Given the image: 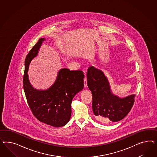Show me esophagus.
Here are the masks:
<instances>
[{
    "mask_svg": "<svg viewBox=\"0 0 157 157\" xmlns=\"http://www.w3.org/2000/svg\"><path fill=\"white\" fill-rule=\"evenodd\" d=\"M83 81H84V86H85V87H87V78H86V76L84 78Z\"/></svg>",
    "mask_w": 157,
    "mask_h": 157,
    "instance_id": "obj_1",
    "label": "esophagus"
}]
</instances>
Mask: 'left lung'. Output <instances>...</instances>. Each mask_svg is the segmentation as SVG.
Returning <instances> with one entry per match:
<instances>
[{
  "label": "left lung",
  "instance_id": "8db88e82",
  "mask_svg": "<svg viewBox=\"0 0 157 157\" xmlns=\"http://www.w3.org/2000/svg\"><path fill=\"white\" fill-rule=\"evenodd\" d=\"M87 83L93 97V112L95 119L101 123L119 121L131 109L135 95L124 98L114 95L108 78L101 70L90 67L87 72Z\"/></svg>",
  "mask_w": 157,
  "mask_h": 157
}]
</instances>
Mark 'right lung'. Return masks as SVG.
<instances>
[{"instance_id":"right-lung-1","label":"right lung","mask_w":157,"mask_h":157,"mask_svg":"<svg viewBox=\"0 0 157 157\" xmlns=\"http://www.w3.org/2000/svg\"><path fill=\"white\" fill-rule=\"evenodd\" d=\"M44 38L38 40L25 61L23 85L29 106L34 116L44 123L60 127L68 123L71 115V102L84 87V74L80 70L61 68L54 83L47 90L34 88L29 80V66L38 55Z\"/></svg>"}]
</instances>
